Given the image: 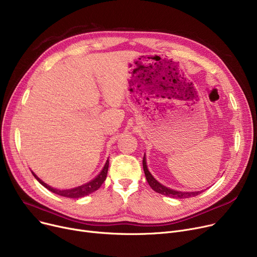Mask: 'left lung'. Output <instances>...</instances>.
<instances>
[{
    "label": "left lung",
    "mask_w": 257,
    "mask_h": 257,
    "mask_svg": "<svg viewBox=\"0 0 257 257\" xmlns=\"http://www.w3.org/2000/svg\"><path fill=\"white\" fill-rule=\"evenodd\" d=\"M143 168H144V172H145L146 179H147L148 183H149V185L153 188V191H155L158 194L166 195V196L173 197V198H178V199L195 197V196L201 194V192H178V191H174V190H171V188H168V187L164 186L163 184H160L157 180L154 179V177L152 176L151 173L148 171L145 156H144V159H143Z\"/></svg>",
    "instance_id": "1"
}]
</instances>
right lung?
I'll return each mask as SVG.
<instances>
[{
    "label": "right lung",
    "mask_w": 257,
    "mask_h": 257,
    "mask_svg": "<svg viewBox=\"0 0 257 257\" xmlns=\"http://www.w3.org/2000/svg\"><path fill=\"white\" fill-rule=\"evenodd\" d=\"M108 166H109V160L106 161V164H105L103 170L101 171V173L98 175L96 178L92 179L90 182L81 185V186H78V187H75V188H71V190H64V191L56 190V188H53V187L49 186L43 180H40L33 172H32V174L40 184L44 185L46 188H48V190L51 191L52 193H55L59 196L66 197V198H81V197H84V196H87V195H89L93 192H96L98 188H100V186L102 185V183L106 179L107 172H108Z\"/></svg>",
    "instance_id": "right-lung-1"
}]
</instances>
